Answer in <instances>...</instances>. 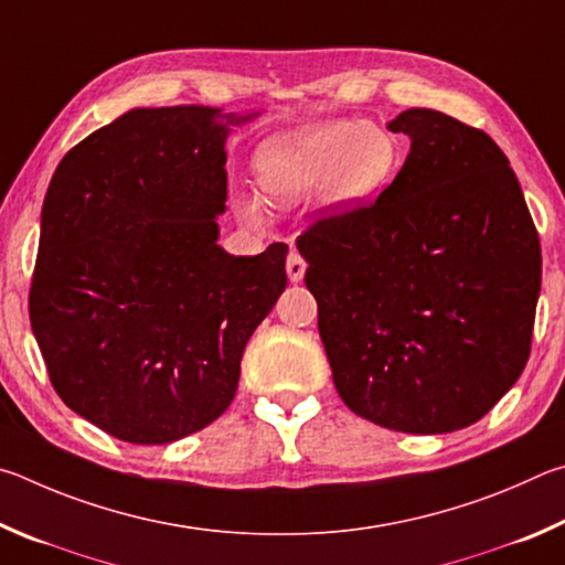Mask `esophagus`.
Instances as JSON below:
<instances>
[{
    "label": "esophagus",
    "instance_id": "esophagus-1",
    "mask_svg": "<svg viewBox=\"0 0 565 565\" xmlns=\"http://www.w3.org/2000/svg\"><path fill=\"white\" fill-rule=\"evenodd\" d=\"M288 277H290V282H300L302 277H305V270H308V263L302 260V255L300 253H290L288 255Z\"/></svg>",
    "mask_w": 565,
    "mask_h": 565
}]
</instances>
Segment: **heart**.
Instances as JSON below:
<instances>
[{
    "instance_id": "1",
    "label": "heart",
    "mask_w": 565,
    "mask_h": 565,
    "mask_svg": "<svg viewBox=\"0 0 565 565\" xmlns=\"http://www.w3.org/2000/svg\"><path fill=\"white\" fill-rule=\"evenodd\" d=\"M394 143L377 126L324 121L275 136L255 156L263 191L277 203H295L312 193L340 207L372 195L394 168ZM243 211L257 215L255 201Z\"/></svg>"
}]
</instances>
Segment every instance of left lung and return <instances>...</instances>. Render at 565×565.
Returning a JSON list of instances; mask_svg holds the SVG:
<instances>
[{"instance_id":"1","label":"left lung","mask_w":565,"mask_h":565,"mask_svg":"<svg viewBox=\"0 0 565 565\" xmlns=\"http://www.w3.org/2000/svg\"><path fill=\"white\" fill-rule=\"evenodd\" d=\"M407 161L377 201L298 237L342 402L380 427L479 422L529 362L541 243L509 158L431 108L390 121Z\"/></svg>"}]
</instances>
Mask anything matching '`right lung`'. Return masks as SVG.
Wrapping results in <instances>:
<instances>
[{"mask_svg": "<svg viewBox=\"0 0 565 565\" xmlns=\"http://www.w3.org/2000/svg\"><path fill=\"white\" fill-rule=\"evenodd\" d=\"M255 116L134 108L52 175L29 320L58 397L116 439L168 444L221 417L288 285L285 243L253 257L217 245L225 138Z\"/></svg>", "mask_w": 565, "mask_h": 565, "instance_id": "1", "label": "right lung"}]
</instances>
